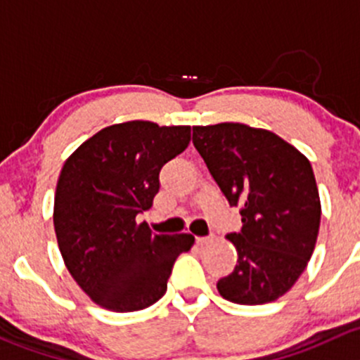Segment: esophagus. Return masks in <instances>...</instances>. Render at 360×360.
I'll return each mask as SVG.
<instances>
[{
	"mask_svg": "<svg viewBox=\"0 0 360 360\" xmlns=\"http://www.w3.org/2000/svg\"><path fill=\"white\" fill-rule=\"evenodd\" d=\"M211 240H213V237H211V236H206V237H195V243H198L199 246H205V244H210Z\"/></svg>",
	"mask_w": 360,
	"mask_h": 360,
	"instance_id": "34e87169",
	"label": "esophagus"
}]
</instances>
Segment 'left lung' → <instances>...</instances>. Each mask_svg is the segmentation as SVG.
<instances>
[{"label": "left lung", "mask_w": 360, "mask_h": 360, "mask_svg": "<svg viewBox=\"0 0 360 360\" xmlns=\"http://www.w3.org/2000/svg\"><path fill=\"white\" fill-rule=\"evenodd\" d=\"M192 142L231 206H240L234 272L218 292L239 305L281 298L317 243L321 199L310 161L276 133L243 123L194 126Z\"/></svg>", "instance_id": "8db88e82"}]
</instances>
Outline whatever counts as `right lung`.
<instances>
[{"mask_svg":"<svg viewBox=\"0 0 360 360\" xmlns=\"http://www.w3.org/2000/svg\"><path fill=\"white\" fill-rule=\"evenodd\" d=\"M191 126L126 121L81 143L57 181L53 225L77 286L112 312L158 302L191 234H153L136 214L153 206L162 166L187 149Z\"/></svg>","mask_w":360,"mask_h":360,"instance_id":"right-lung-1","label":"right lung"}]
</instances>
